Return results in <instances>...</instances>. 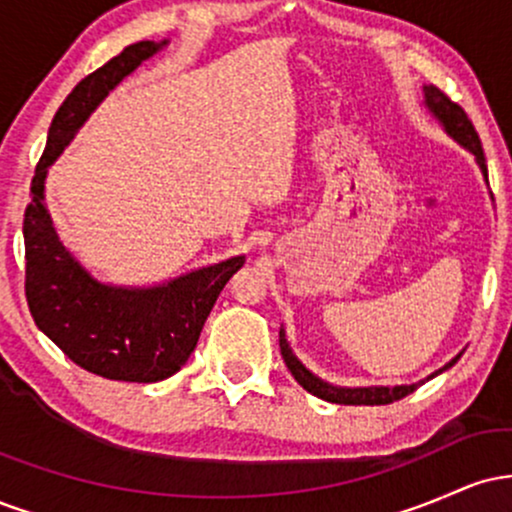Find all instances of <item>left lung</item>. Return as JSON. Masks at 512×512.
<instances>
[{
  "label": "left lung",
  "mask_w": 512,
  "mask_h": 512,
  "mask_svg": "<svg viewBox=\"0 0 512 512\" xmlns=\"http://www.w3.org/2000/svg\"><path fill=\"white\" fill-rule=\"evenodd\" d=\"M424 98H426V108L431 110L433 117H436L440 125H443L445 132H448L455 142H460L464 149L472 151L474 158H477L481 173H484V178L489 180V170H486V158H484V149H481V139H479L477 129H474V125H472V120L467 117V113H464V110L455 101H450V98L445 96L438 86H424ZM279 346H281V356H284L286 368L291 370V375L298 380V385H301L303 390H308L310 395L325 399V402H332V404H390V402H397V399L407 397L409 392L416 390V385H395V387H337V385H330V383H325V380L317 378V375L310 373V370L305 368L296 356H293L291 346H289V342H286L284 330L279 332ZM457 358L460 356H455L450 363H445V368L455 366ZM445 368H440V370H445Z\"/></svg>",
  "instance_id": "left-lung-1"
}]
</instances>
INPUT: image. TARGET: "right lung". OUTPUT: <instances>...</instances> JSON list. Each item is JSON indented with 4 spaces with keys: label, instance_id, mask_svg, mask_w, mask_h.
Masks as SVG:
<instances>
[{
    "label": "right lung",
    "instance_id": "right-lung-1",
    "mask_svg": "<svg viewBox=\"0 0 512 512\" xmlns=\"http://www.w3.org/2000/svg\"><path fill=\"white\" fill-rule=\"evenodd\" d=\"M166 43L127 45L74 86L50 125L23 216L26 301L38 330L76 366L125 383H156L185 366L221 289L245 262L243 255L231 257L151 289L108 286L93 279L60 243L45 207V175L52 161L96 105Z\"/></svg>",
    "mask_w": 512,
    "mask_h": 512
}]
</instances>
